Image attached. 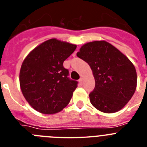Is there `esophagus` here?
<instances>
[{
  "instance_id": "esophagus-1",
  "label": "esophagus",
  "mask_w": 147,
  "mask_h": 147,
  "mask_svg": "<svg viewBox=\"0 0 147 147\" xmlns=\"http://www.w3.org/2000/svg\"><path fill=\"white\" fill-rule=\"evenodd\" d=\"M79 82H80V85H82V84H83V80H82V78H80V80H79Z\"/></svg>"
}]
</instances>
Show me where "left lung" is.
Instances as JSON below:
<instances>
[{"mask_svg": "<svg viewBox=\"0 0 147 147\" xmlns=\"http://www.w3.org/2000/svg\"><path fill=\"white\" fill-rule=\"evenodd\" d=\"M76 55L93 71L96 85L89 94L92 105L105 113L121 110L137 86V74L131 61L105 40L83 45Z\"/></svg>", "mask_w": 147, "mask_h": 147, "instance_id": "8db88e82", "label": "left lung"}]
</instances>
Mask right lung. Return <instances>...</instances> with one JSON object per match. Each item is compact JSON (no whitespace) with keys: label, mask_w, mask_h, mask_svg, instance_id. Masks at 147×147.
Here are the masks:
<instances>
[{"label":"right lung","mask_w":147,"mask_h":147,"mask_svg":"<svg viewBox=\"0 0 147 147\" xmlns=\"http://www.w3.org/2000/svg\"><path fill=\"white\" fill-rule=\"evenodd\" d=\"M76 49V45L51 39L34 49L23 60L20 89L35 110L54 114L68 105L78 82L67 77L69 71L63 62Z\"/></svg>","instance_id":"1"}]
</instances>
